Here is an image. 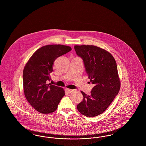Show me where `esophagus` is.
<instances>
[{
	"mask_svg": "<svg viewBox=\"0 0 146 146\" xmlns=\"http://www.w3.org/2000/svg\"><path fill=\"white\" fill-rule=\"evenodd\" d=\"M66 92H68V93H70V92H72V91H73V90H72V89H66Z\"/></svg>",
	"mask_w": 146,
	"mask_h": 146,
	"instance_id": "obj_1",
	"label": "esophagus"
}]
</instances>
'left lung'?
<instances>
[{
	"mask_svg": "<svg viewBox=\"0 0 146 146\" xmlns=\"http://www.w3.org/2000/svg\"><path fill=\"white\" fill-rule=\"evenodd\" d=\"M74 49L83 60L90 82L95 85L90 95L81 91L83 100L77 109L86 117H96L106 110L120 90L116 61L109 52L94 45H75Z\"/></svg>",
	"mask_w": 146,
	"mask_h": 146,
	"instance_id": "left-lung-1",
	"label": "left lung"
}]
</instances>
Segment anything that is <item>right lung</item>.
<instances>
[{
	"label": "right lung",
	"instance_id": "1",
	"mask_svg": "<svg viewBox=\"0 0 146 146\" xmlns=\"http://www.w3.org/2000/svg\"><path fill=\"white\" fill-rule=\"evenodd\" d=\"M71 50L63 45H45L38 49L26 64L23 72L24 94L30 104L40 113L55 111L65 95L63 88L47 82L51 79L55 60Z\"/></svg>",
	"mask_w": 146,
	"mask_h": 146
}]
</instances>
